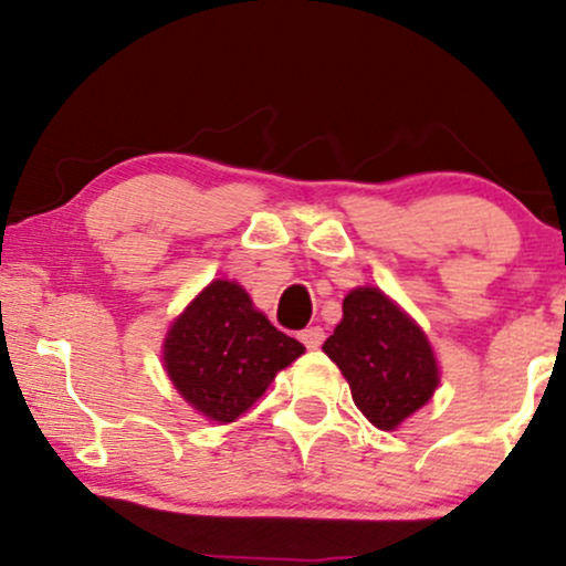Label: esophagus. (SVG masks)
I'll return each instance as SVG.
<instances>
[{
    "instance_id": "esophagus-1",
    "label": "esophagus",
    "mask_w": 566,
    "mask_h": 566,
    "mask_svg": "<svg viewBox=\"0 0 566 566\" xmlns=\"http://www.w3.org/2000/svg\"><path fill=\"white\" fill-rule=\"evenodd\" d=\"M301 340H303L305 348H311V350L319 348L322 343H324V329H322V327H308V329H303Z\"/></svg>"
}]
</instances>
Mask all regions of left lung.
<instances>
[{
    "label": "left lung",
    "instance_id": "8db88e82",
    "mask_svg": "<svg viewBox=\"0 0 566 566\" xmlns=\"http://www.w3.org/2000/svg\"><path fill=\"white\" fill-rule=\"evenodd\" d=\"M322 348L348 380L354 405L380 431L405 423L439 386L426 333L378 287L348 292L343 319Z\"/></svg>",
    "mask_w": 566,
    "mask_h": 566
}]
</instances>
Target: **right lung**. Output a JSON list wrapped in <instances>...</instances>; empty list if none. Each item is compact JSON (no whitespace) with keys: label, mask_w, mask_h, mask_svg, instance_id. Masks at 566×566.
<instances>
[{"label":"right lung","mask_w":566,"mask_h":566,"mask_svg":"<svg viewBox=\"0 0 566 566\" xmlns=\"http://www.w3.org/2000/svg\"><path fill=\"white\" fill-rule=\"evenodd\" d=\"M165 367L178 394L207 420L233 423L271 386L303 343L279 333L244 287L216 279L165 337Z\"/></svg>","instance_id":"right-lung-1"}]
</instances>
